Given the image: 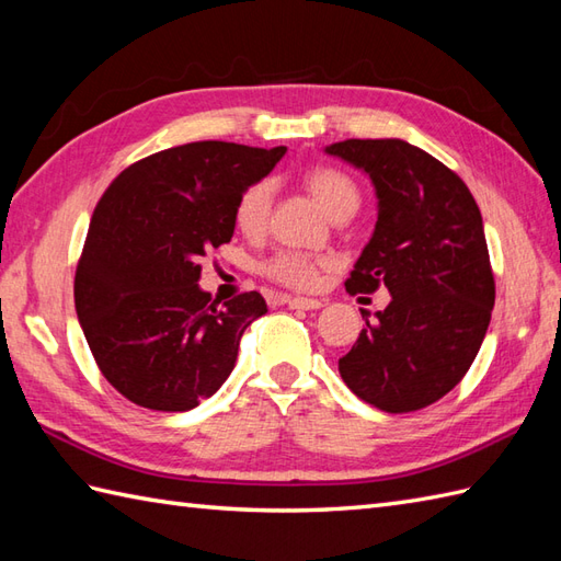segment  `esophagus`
<instances>
[{
    "mask_svg": "<svg viewBox=\"0 0 561 561\" xmlns=\"http://www.w3.org/2000/svg\"><path fill=\"white\" fill-rule=\"evenodd\" d=\"M284 304L289 308H299V311H318V308L325 306L323 299H304V296H287Z\"/></svg>",
    "mask_w": 561,
    "mask_h": 561,
    "instance_id": "34e87169",
    "label": "esophagus"
}]
</instances>
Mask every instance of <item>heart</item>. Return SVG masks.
Instances as JSON below:
<instances>
[{
  "mask_svg": "<svg viewBox=\"0 0 561 561\" xmlns=\"http://www.w3.org/2000/svg\"><path fill=\"white\" fill-rule=\"evenodd\" d=\"M304 185L308 193L313 195L320 207L325 209L330 219H342L352 217L359 207V187L352 181L350 175H344L335 169H320L308 171L304 175ZM270 207H272V183L260 181L250 185L245 193L236 202V226L245 236H257L265 231L267 219H270ZM318 260L301 255V253H279L274 255L265 272L272 279L279 284H287L294 289H311L318 282Z\"/></svg>",
  "mask_w": 561,
  "mask_h": 561,
  "instance_id": "1",
  "label": "heart"
}]
</instances>
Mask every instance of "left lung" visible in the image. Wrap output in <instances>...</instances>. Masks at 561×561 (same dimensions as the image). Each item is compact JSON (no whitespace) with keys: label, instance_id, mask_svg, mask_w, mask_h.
Returning a JSON list of instances; mask_svg holds the SVG:
<instances>
[{"label":"left lung","instance_id":"obj_1","mask_svg":"<svg viewBox=\"0 0 561 561\" xmlns=\"http://www.w3.org/2000/svg\"><path fill=\"white\" fill-rule=\"evenodd\" d=\"M368 175L374 233L354 262L350 294L390 291L340 376L383 412H414L460 383L494 308V277L478 202L460 178L404 139H344L325 147Z\"/></svg>","mask_w":561,"mask_h":561}]
</instances>
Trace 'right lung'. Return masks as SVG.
<instances>
[{
  "mask_svg": "<svg viewBox=\"0 0 561 561\" xmlns=\"http://www.w3.org/2000/svg\"><path fill=\"white\" fill-rule=\"evenodd\" d=\"M287 147L193 141L129 165L93 209L75 277L77 316L108 383L139 408L187 412L233 371L238 342L267 313L257 291L211 304V248L231 241L236 202Z\"/></svg>",
  "mask_w": 561,
  "mask_h": 561,
  "instance_id": "right-lung-1",
  "label": "right lung"
}]
</instances>
